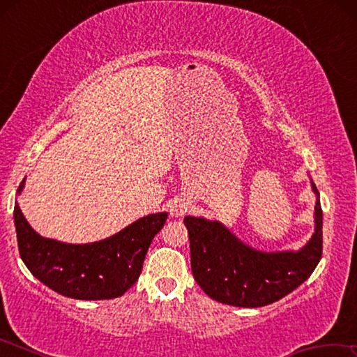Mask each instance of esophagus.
Here are the masks:
<instances>
[{"instance_id": "34e87169", "label": "esophagus", "mask_w": 357, "mask_h": 357, "mask_svg": "<svg viewBox=\"0 0 357 357\" xmlns=\"http://www.w3.org/2000/svg\"><path fill=\"white\" fill-rule=\"evenodd\" d=\"M187 211V206L185 204H176V206H173V209H172V214L173 215H183L184 213Z\"/></svg>"}]
</instances>
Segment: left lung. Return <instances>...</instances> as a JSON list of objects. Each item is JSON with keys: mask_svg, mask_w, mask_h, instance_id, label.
<instances>
[{"mask_svg": "<svg viewBox=\"0 0 357 357\" xmlns=\"http://www.w3.org/2000/svg\"><path fill=\"white\" fill-rule=\"evenodd\" d=\"M312 189L319 195L317 185ZM193 277L211 299L234 307H263L309 279L323 253V211L317 198L315 233L298 252H259L217 220L184 217Z\"/></svg>", "mask_w": 357, "mask_h": 357, "instance_id": "8db88e82", "label": "left lung"}]
</instances>
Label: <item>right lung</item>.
<instances>
[{
    "mask_svg": "<svg viewBox=\"0 0 357 357\" xmlns=\"http://www.w3.org/2000/svg\"><path fill=\"white\" fill-rule=\"evenodd\" d=\"M25 179L19 185V193ZM167 213L142 217L113 236L91 244H66L42 238L15 203L14 222L19 252L31 274L63 296L82 301L123 296L142 274L151 243L167 220Z\"/></svg>",
    "mask_w": 357,
    "mask_h": 357,
    "instance_id": "right-lung-1",
    "label": "right lung"
}]
</instances>
